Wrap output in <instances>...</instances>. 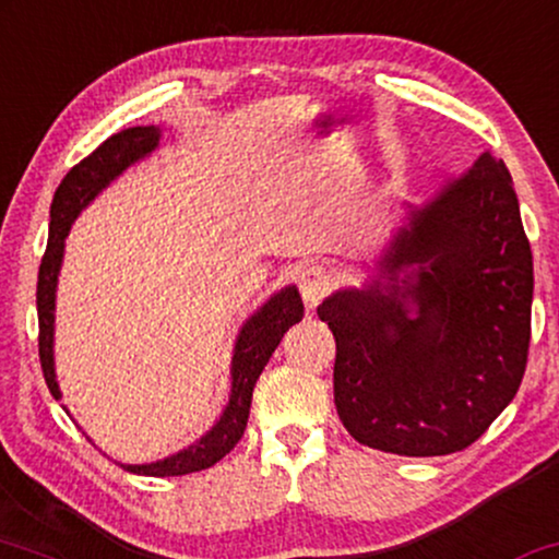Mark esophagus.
<instances>
[{
	"label": "esophagus",
	"mask_w": 559,
	"mask_h": 559,
	"mask_svg": "<svg viewBox=\"0 0 559 559\" xmlns=\"http://www.w3.org/2000/svg\"><path fill=\"white\" fill-rule=\"evenodd\" d=\"M332 281L328 271H322V267H304L301 275H299V292H301V299L307 304L309 309H314L317 304L322 301V296L330 292Z\"/></svg>",
	"instance_id": "1"
}]
</instances>
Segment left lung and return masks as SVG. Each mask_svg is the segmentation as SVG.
Wrapping results in <instances>:
<instances>
[{
    "instance_id": "8db88e82",
    "label": "left lung",
    "mask_w": 559,
    "mask_h": 559,
    "mask_svg": "<svg viewBox=\"0 0 559 559\" xmlns=\"http://www.w3.org/2000/svg\"><path fill=\"white\" fill-rule=\"evenodd\" d=\"M381 250L364 288L320 307L335 335V407L364 447L400 456L467 449L519 392L534 263L503 159L447 178Z\"/></svg>"
}]
</instances>
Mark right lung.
Wrapping results in <instances>:
<instances>
[{
  "label": "right lung",
  "mask_w": 559,
  "mask_h": 559,
  "mask_svg": "<svg viewBox=\"0 0 559 559\" xmlns=\"http://www.w3.org/2000/svg\"><path fill=\"white\" fill-rule=\"evenodd\" d=\"M162 129L159 126H133L105 139L90 157L74 165L56 188L51 203V224H48V247L40 260L38 271V353L40 366L48 390L56 400H61L59 381H56L53 364V322H56V286H59V273L63 263V239L76 222V216L110 186L118 175H123L131 165H136L159 146ZM304 317V304L299 288L286 286L273 294L255 314L247 317L242 330H239L235 350H231V390L229 402L218 420L190 447L180 449L178 454H169L159 462L150 464H121L126 472L146 477H178L214 467L218 459H224L237 441L242 438L250 418L252 390L263 373L267 358L278 348L284 332Z\"/></svg>",
  "instance_id": "1"
}]
</instances>
